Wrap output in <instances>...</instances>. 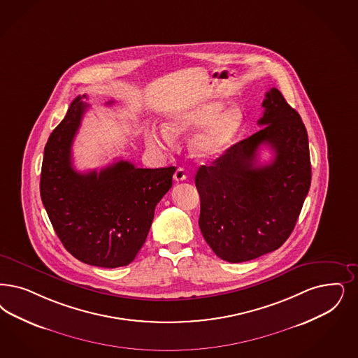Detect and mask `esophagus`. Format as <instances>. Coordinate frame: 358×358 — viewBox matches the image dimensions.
Instances as JSON below:
<instances>
[{
	"label": "esophagus",
	"instance_id": "34e87169",
	"mask_svg": "<svg viewBox=\"0 0 358 358\" xmlns=\"http://www.w3.org/2000/svg\"><path fill=\"white\" fill-rule=\"evenodd\" d=\"M174 180H176L177 182H181V181L186 180V172L182 168H177V169H176V172H174Z\"/></svg>",
	"mask_w": 358,
	"mask_h": 358
}]
</instances>
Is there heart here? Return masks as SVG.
Returning <instances> with one entry per match:
<instances>
[{
    "label": "heart",
    "mask_w": 358,
    "mask_h": 358,
    "mask_svg": "<svg viewBox=\"0 0 358 358\" xmlns=\"http://www.w3.org/2000/svg\"><path fill=\"white\" fill-rule=\"evenodd\" d=\"M226 103L211 100L182 111L176 112L165 123V128H153L147 134L149 145L171 148L174 136L199 131L189 143L190 152L199 160H211L230 148L245 124V113L233 106L224 113Z\"/></svg>",
    "instance_id": "b5f03b06"
}]
</instances>
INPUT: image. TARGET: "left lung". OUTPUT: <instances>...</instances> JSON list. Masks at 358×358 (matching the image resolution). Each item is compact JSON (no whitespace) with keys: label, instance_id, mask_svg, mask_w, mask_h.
<instances>
[{"label":"left lung","instance_id":"left-lung-1","mask_svg":"<svg viewBox=\"0 0 358 358\" xmlns=\"http://www.w3.org/2000/svg\"><path fill=\"white\" fill-rule=\"evenodd\" d=\"M263 127L196 174L199 229L217 257L230 263L278 250L295 227L310 186L308 135L300 115L271 88L262 103ZM264 143L270 164H257Z\"/></svg>","mask_w":358,"mask_h":358}]
</instances>
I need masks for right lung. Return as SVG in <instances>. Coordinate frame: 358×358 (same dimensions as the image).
<instances>
[{
	"mask_svg": "<svg viewBox=\"0 0 358 358\" xmlns=\"http://www.w3.org/2000/svg\"><path fill=\"white\" fill-rule=\"evenodd\" d=\"M78 96L51 132L41 172V198L64 248L96 267L129 264L144 245L156 205L176 168L143 169L117 161L100 172H76L71 147L87 104ZM113 101H108L112 104Z\"/></svg>",
	"mask_w": 358,
	"mask_h": 358,
	"instance_id": "right-lung-1",
	"label": "right lung"
}]
</instances>
